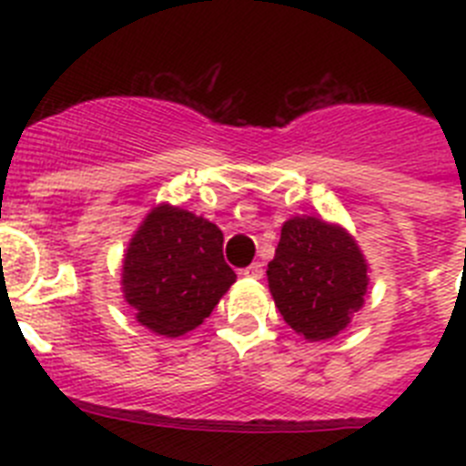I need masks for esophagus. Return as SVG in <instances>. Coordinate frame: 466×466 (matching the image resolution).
<instances>
[{"mask_svg": "<svg viewBox=\"0 0 466 466\" xmlns=\"http://www.w3.org/2000/svg\"><path fill=\"white\" fill-rule=\"evenodd\" d=\"M242 275L245 278H254V279H261L263 278V263H252V266H247L245 270H242Z\"/></svg>", "mask_w": 466, "mask_h": 466, "instance_id": "1", "label": "esophagus"}]
</instances>
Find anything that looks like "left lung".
<instances>
[{
  "instance_id": "obj_1",
  "label": "left lung",
  "mask_w": 466,
  "mask_h": 466,
  "mask_svg": "<svg viewBox=\"0 0 466 466\" xmlns=\"http://www.w3.org/2000/svg\"><path fill=\"white\" fill-rule=\"evenodd\" d=\"M268 287L284 322L308 340L343 331L364 306L366 261L340 226L315 217H294L282 226Z\"/></svg>"
}]
</instances>
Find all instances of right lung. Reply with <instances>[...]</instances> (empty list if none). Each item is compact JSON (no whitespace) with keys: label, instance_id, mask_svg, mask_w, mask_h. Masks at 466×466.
Returning <instances> with one entry per match:
<instances>
[{"label":"right lung","instance_id":"add662e5","mask_svg":"<svg viewBox=\"0 0 466 466\" xmlns=\"http://www.w3.org/2000/svg\"><path fill=\"white\" fill-rule=\"evenodd\" d=\"M221 247V230L203 217L170 205L151 209L123 261V294L137 322L170 339L203 324L236 282Z\"/></svg>","mask_w":466,"mask_h":466}]
</instances>
